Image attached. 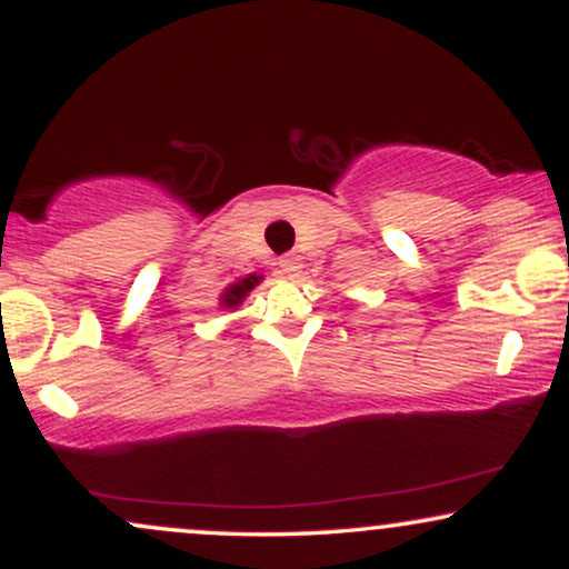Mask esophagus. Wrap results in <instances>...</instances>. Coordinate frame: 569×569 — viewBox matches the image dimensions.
I'll return each instance as SVG.
<instances>
[{"mask_svg": "<svg viewBox=\"0 0 569 569\" xmlns=\"http://www.w3.org/2000/svg\"><path fill=\"white\" fill-rule=\"evenodd\" d=\"M278 270L283 278H297L299 272V257L297 253H286V257L278 259Z\"/></svg>", "mask_w": 569, "mask_h": 569, "instance_id": "obj_1", "label": "esophagus"}]
</instances>
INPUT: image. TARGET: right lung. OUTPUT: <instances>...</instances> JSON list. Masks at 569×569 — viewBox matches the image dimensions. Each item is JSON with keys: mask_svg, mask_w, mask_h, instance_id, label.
I'll use <instances>...</instances> for the list:
<instances>
[{"mask_svg": "<svg viewBox=\"0 0 569 569\" xmlns=\"http://www.w3.org/2000/svg\"><path fill=\"white\" fill-rule=\"evenodd\" d=\"M257 283H259V278H257V276H248V278H243V280H240V283H234V286H232V289H227V293H224V299H221V302H224L227 307L238 305V302H240V299H243V297H246V293H248V291H251V289H253V286H257Z\"/></svg>", "mask_w": 569, "mask_h": 569, "instance_id": "obj_1", "label": "right lung"}]
</instances>
